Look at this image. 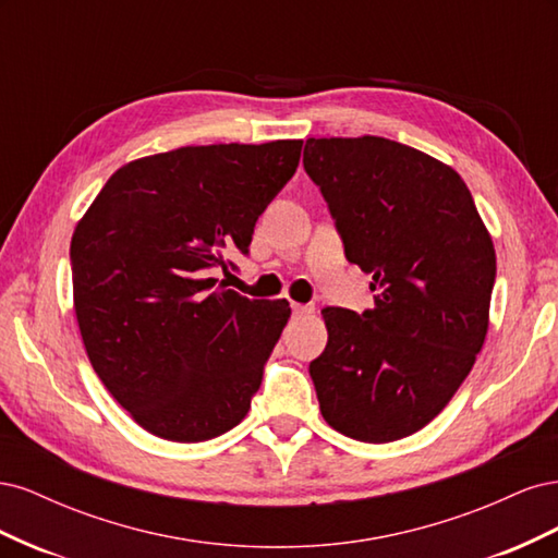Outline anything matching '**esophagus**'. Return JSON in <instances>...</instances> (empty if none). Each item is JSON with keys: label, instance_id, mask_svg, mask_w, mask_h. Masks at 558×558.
Masks as SVG:
<instances>
[{"label": "esophagus", "instance_id": "1", "mask_svg": "<svg viewBox=\"0 0 558 558\" xmlns=\"http://www.w3.org/2000/svg\"><path fill=\"white\" fill-rule=\"evenodd\" d=\"M291 310H293L295 316H305V314H312V312H314V305H300V302H293Z\"/></svg>", "mask_w": 558, "mask_h": 558}]
</instances>
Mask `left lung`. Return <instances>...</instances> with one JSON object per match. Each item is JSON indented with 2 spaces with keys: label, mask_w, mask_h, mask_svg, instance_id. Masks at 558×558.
Listing matches in <instances>:
<instances>
[{
  "label": "left lung",
  "mask_w": 558,
  "mask_h": 558,
  "mask_svg": "<svg viewBox=\"0 0 558 558\" xmlns=\"http://www.w3.org/2000/svg\"><path fill=\"white\" fill-rule=\"evenodd\" d=\"M305 172L328 202L347 260L373 277L375 307H326L310 375L328 426L393 442L440 414L488 330L496 251L465 181L384 137L307 140Z\"/></svg>",
  "instance_id": "1"
}]
</instances>
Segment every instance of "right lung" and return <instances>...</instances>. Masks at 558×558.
Returning a JSON list of instances; mask_svg holds the SVG:
<instances>
[{
	"label": "right lung",
	"instance_id": "obj_1",
	"mask_svg": "<svg viewBox=\"0 0 558 558\" xmlns=\"http://www.w3.org/2000/svg\"><path fill=\"white\" fill-rule=\"evenodd\" d=\"M300 140L183 146L116 170L72 238L74 312L90 365L162 440L205 442L251 410L291 307L211 277L248 253Z\"/></svg>",
	"mask_w": 558,
	"mask_h": 558
}]
</instances>
